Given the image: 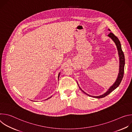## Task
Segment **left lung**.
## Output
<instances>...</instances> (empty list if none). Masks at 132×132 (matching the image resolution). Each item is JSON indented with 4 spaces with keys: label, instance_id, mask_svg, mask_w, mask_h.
Here are the masks:
<instances>
[{
    "label": "left lung",
    "instance_id": "obj_1",
    "mask_svg": "<svg viewBox=\"0 0 132 132\" xmlns=\"http://www.w3.org/2000/svg\"><path fill=\"white\" fill-rule=\"evenodd\" d=\"M109 31H110V29H108ZM108 36L110 37V38L112 40V41H113L116 45V46L117 47V50L118 51V54H119V73L118 75V77L116 80V81L114 82V83L113 84L109 89L108 90L104 93H103V95H101L100 96H92L91 95H88L87 93H86L85 92H84L81 88L79 86V85L78 84V85L79 87V88L80 89V90L85 94H86L87 95H88V96L90 97H92L93 98H98V99H100V98H104L105 96H106L107 95H108L109 94H110L112 91H113L114 90H115L117 87H119V86L120 85L123 77V75H124V66H125V57H124V55L123 53V52L122 51V47H121V43L119 41V40L118 39V37L113 34L111 32H110Z\"/></svg>",
    "mask_w": 132,
    "mask_h": 132
}]
</instances>
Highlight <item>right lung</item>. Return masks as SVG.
I'll return each instance as SVG.
<instances>
[{"label": "right lung", "instance_id": "obj_1", "mask_svg": "<svg viewBox=\"0 0 132 132\" xmlns=\"http://www.w3.org/2000/svg\"><path fill=\"white\" fill-rule=\"evenodd\" d=\"M60 73H59V76H58V80H59V77H60ZM51 97H52V96H51V97H50V98H47V99H45V100H47V99H50V98H51Z\"/></svg>", "mask_w": 132, "mask_h": 132}]
</instances>
